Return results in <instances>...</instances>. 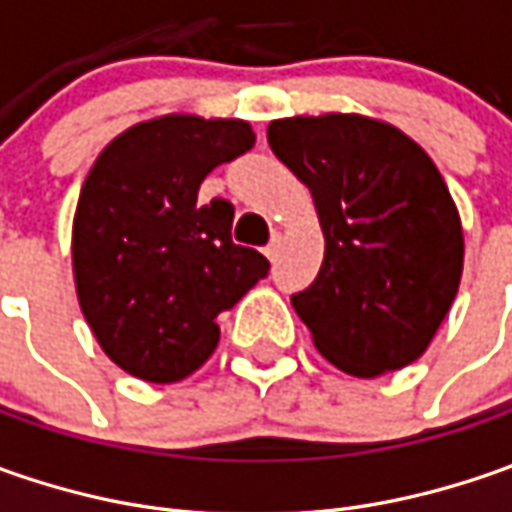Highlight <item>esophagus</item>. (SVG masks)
Wrapping results in <instances>:
<instances>
[{"mask_svg": "<svg viewBox=\"0 0 512 512\" xmlns=\"http://www.w3.org/2000/svg\"><path fill=\"white\" fill-rule=\"evenodd\" d=\"M279 250H282V236H273V239H270V245L265 247V256L273 262V259L279 256Z\"/></svg>", "mask_w": 512, "mask_h": 512, "instance_id": "obj_1", "label": "esophagus"}]
</instances>
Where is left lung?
Returning a JSON list of instances; mask_svg holds the SVG:
<instances>
[{"instance_id": "1", "label": "left lung", "mask_w": 512, "mask_h": 512, "mask_svg": "<svg viewBox=\"0 0 512 512\" xmlns=\"http://www.w3.org/2000/svg\"><path fill=\"white\" fill-rule=\"evenodd\" d=\"M267 142L310 187L325 233L319 276L290 296L316 350L359 379L416 362L464 262L459 210L433 159L359 113L276 119Z\"/></svg>"}]
</instances>
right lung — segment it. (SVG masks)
<instances>
[{"label":"right lung","mask_w":512,"mask_h":512,"mask_svg":"<svg viewBox=\"0 0 512 512\" xmlns=\"http://www.w3.org/2000/svg\"><path fill=\"white\" fill-rule=\"evenodd\" d=\"M242 119L168 113L119 133L93 162L73 216L79 307L102 350L153 384L190 376L270 262L230 239L233 205H196L213 168L253 148Z\"/></svg>","instance_id":"1"}]
</instances>
